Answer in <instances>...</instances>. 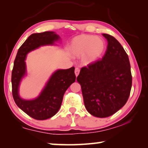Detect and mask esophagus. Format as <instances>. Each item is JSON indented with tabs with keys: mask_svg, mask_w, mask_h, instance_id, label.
I'll return each mask as SVG.
<instances>
[{
	"mask_svg": "<svg viewBox=\"0 0 148 148\" xmlns=\"http://www.w3.org/2000/svg\"><path fill=\"white\" fill-rule=\"evenodd\" d=\"M75 75H76V76L77 77V76H78V74L79 73V69L78 68H76L75 69Z\"/></svg>",
	"mask_w": 148,
	"mask_h": 148,
	"instance_id": "esophagus-1",
	"label": "esophagus"
}]
</instances>
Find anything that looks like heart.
<instances>
[{
  "label": "heart",
  "mask_w": 148,
  "mask_h": 148,
  "mask_svg": "<svg viewBox=\"0 0 148 148\" xmlns=\"http://www.w3.org/2000/svg\"><path fill=\"white\" fill-rule=\"evenodd\" d=\"M105 47L104 40L101 37L81 34L72 40L70 49L74 56L82 57V62L89 64L96 62L102 56Z\"/></svg>",
  "instance_id": "1"
}]
</instances>
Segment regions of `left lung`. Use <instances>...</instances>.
I'll list each match as a JSON object with an SVG mask.
<instances>
[{"instance_id":"obj_1","label":"left lung","mask_w":148,"mask_h":148,"mask_svg":"<svg viewBox=\"0 0 148 148\" xmlns=\"http://www.w3.org/2000/svg\"><path fill=\"white\" fill-rule=\"evenodd\" d=\"M102 35L108 41L104 57L82 68L77 77L87 112L101 118L114 114L126 104L132 87L128 55L114 36Z\"/></svg>"}]
</instances>
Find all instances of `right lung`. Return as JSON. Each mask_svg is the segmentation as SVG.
<instances>
[{"mask_svg": "<svg viewBox=\"0 0 148 148\" xmlns=\"http://www.w3.org/2000/svg\"><path fill=\"white\" fill-rule=\"evenodd\" d=\"M59 40V35L52 31L32 34L19 47L15 59L12 72L13 98L20 109L35 119H47L56 115L61 106L65 91L76 81L74 66L66 70L59 69L53 72L36 99L25 100L19 96V85L27 74L25 61L27 55L40 46L55 45Z\"/></svg>", "mask_w": 148, "mask_h": 148, "instance_id": "right-lung-1", "label": "right lung"}]
</instances>
